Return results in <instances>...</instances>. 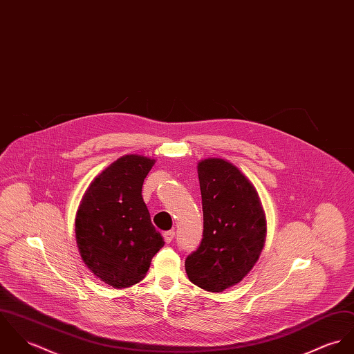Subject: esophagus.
Instances as JSON below:
<instances>
[{
	"mask_svg": "<svg viewBox=\"0 0 354 354\" xmlns=\"http://www.w3.org/2000/svg\"><path fill=\"white\" fill-rule=\"evenodd\" d=\"M164 240H165V243H171L172 240H174V237H175V232L174 231H167V232H164Z\"/></svg>",
	"mask_w": 354,
	"mask_h": 354,
	"instance_id": "obj_1",
	"label": "esophagus"
}]
</instances>
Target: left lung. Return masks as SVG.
<instances>
[{
	"label": "left lung",
	"mask_w": 354,
	"mask_h": 354,
	"mask_svg": "<svg viewBox=\"0 0 354 354\" xmlns=\"http://www.w3.org/2000/svg\"><path fill=\"white\" fill-rule=\"evenodd\" d=\"M203 232L187 255L189 279L207 292H223L252 269L263 248L266 221L259 196L234 164L206 158L198 164Z\"/></svg>",
	"instance_id": "1"
}]
</instances>
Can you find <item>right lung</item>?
<instances>
[{
    "label": "right lung",
    "instance_id": "obj_1",
    "mask_svg": "<svg viewBox=\"0 0 354 354\" xmlns=\"http://www.w3.org/2000/svg\"><path fill=\"white\" fill-rule=\"evenodd\" d=\"M153 164L138 155L118 158L91 183L80 203L76 240L81 258L114 288L140 282L164 245L141 194Z\"/></svg>",
    "mask_w": 354,
    "mask_h": 354
}]
</instances>
